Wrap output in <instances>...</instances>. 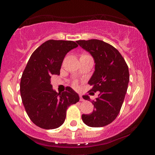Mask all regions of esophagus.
Masks as SVG:
<instances>
[{"mask_svg":"<svg viewBox=\"0 0 155 155\" xmlns=\"http://www.w3.org/2000/svg\"><path fill=\"white\" fill-rule=\"evenodd\" d=\"M79 97H80V101H84V99L83 98L82 95H79Z\"/></svg>","mask_w":155,"mask_h":155,"instance_id":"esophagus-1","label":"esophagus"}]
</instances>
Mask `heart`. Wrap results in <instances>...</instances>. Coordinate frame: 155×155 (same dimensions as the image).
<instances>
[{"label":"heart","mask_w":155,"mask_h":155,"mask_svg":"<svg viewBox=\"0 0 155 155\" xmlns=\"http://www.w3.org/2000/svg\"><path fill=\"white\" fill-rule=\"evenodd\" d=\"M73 85H74V87H76V88H77V87H79V83H78V81H74V83H73Z\"/></svg>","instance_id":"1"}]
</instances>
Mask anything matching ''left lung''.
<instances>
[{"label":"left lung","mask_w":155,"mask_h":155,"mask_svg":"<svg viewBox=\"0 0 155 155\" xmlns=\"http://www.w3.org/2000/svg\"><path fill=\"white\" fill-rule=\"evenodd\" d=\"M90 53L95 60V71L88 84L92 87L90 94L99 91L98 97L92 101L94 108L90 114H82L87 126L100 127L111 123L120 113L130 80L128 66L116 48L97 39L76 41ZM83 98L90 101L88 95Z\"/></svg>","instance_id":"1"}]
</instances>
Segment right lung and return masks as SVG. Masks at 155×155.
Here are the masks:
<instances>
[{
    "instance_id": "1",
    "label": "right lung",
    "mask_w": 155,
    "mask_h": 155,
    "mask_svg": "<svg viewBox=\"0 0 155 155\" xmlns=\"http://www.w3.org/2000/svg\"><path fill=\"white\" fill-rule=\"evenodd\" d=\"M77 47L72 41H47L33 51L27 63L21 78V97L29 118L41 128L61 126L68 108L79 101V95L70 87L58 93L50 81L51 75L60 74L67 53Z\"/></svg>"
}]
</instances>
